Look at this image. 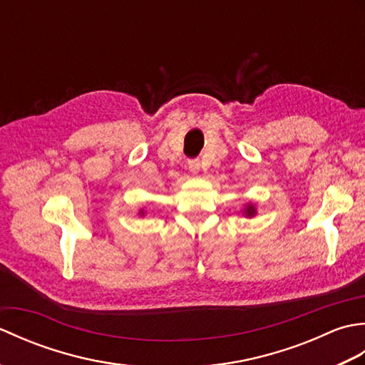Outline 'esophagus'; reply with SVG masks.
Wrapping results in <instances>:
<instances>
[{"instance_id":"34e87169","label":"esophagus","mask_w":365,"mask_h":365,"mask_svg":"<svg viewBox=\"0 0 365 365\" xmlns=\"http://www.w3.org/2000/svg\"><path fill=\"white\" fill-rule=\"evenodd\" d=\"M188 168H190V170L191 173H199V169H200V161L197 160V158H195V160H190L188 161Z\"/></svg>"}]
</instances>
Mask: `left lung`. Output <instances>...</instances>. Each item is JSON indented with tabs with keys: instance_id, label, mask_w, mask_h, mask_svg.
<instances>
[{
	"instance_id": "1",
	"label": "left lung",
	"mask_w": 365,
	"mask_h": 365,
	"mask_svg": "<svg viewBox=\"0 0 365 365\" xmlns=\"http://www.w3.org/2000/svg\"><path fill=\"white\" fill-rule=\"evenodd\" d=\"M245 212H246V215H247V216H252V215H254V207H252V205H250V207L246 208Z\"/></svg>"
}]
</instances>
